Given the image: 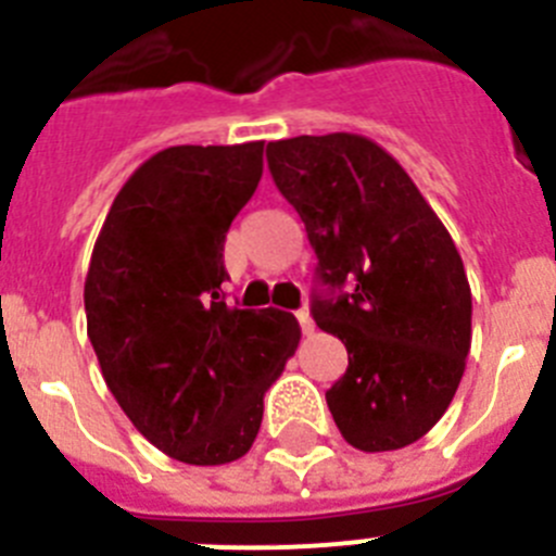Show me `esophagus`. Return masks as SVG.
I'll return each instance as SVG.
<instances>
[{
	"mask_svg": "<svg viewBox=\"0 0 556 556\" xmlns=\"http://www.w3.org/2000/svg\"><path fill=\"white\" fill-rule=\"evenodd\" d=\"M294 317H298V323H301V331L303 333H312L314 331V320H312V314H308L306 308H301V312H294Z\"/></svg>",
	"mask_w": 556,
	"mask_h": 556,
	"instance_id": "obj_1",
	"label": "esophagus"
}]
</instances>
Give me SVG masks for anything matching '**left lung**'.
Masks as SVG:
<instances>
[{
	"instance_id": "obj_1",
	"label": "left lung",
	"mask_w": 556,
	"mask_h": 556,
	"mask_svg": "<svg viewBox=\"0 0 556 556\" xmlns=\"http://www.w3.org/2000/svg\"><path fill=\"white\" fill-rule=\"evenodd\" d=\"M267 164L317 253L314 323L348 370L326 392L333 424L367 454L431 431L470 351V283L454 239L406 169L356 132L269 141Z\"/></svg>"
}]
</instances>
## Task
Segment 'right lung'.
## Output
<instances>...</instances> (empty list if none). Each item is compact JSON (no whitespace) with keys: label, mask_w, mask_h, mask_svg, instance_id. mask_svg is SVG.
Wrapping results in <instances>:
<instances>
[{"label":"right lung","mask_w":556,"mask_h":556,"mask_svg":"<svg viewBox=\"0 0 556 556\" xmlns=\"http://www.w3.org/2000/svg\"><path fill=\"white\" fill-rule=\"evenodd\" d=\"M264 141L155 152L122 186L86 275L88 339L130 424L186 465H228L301 342L278 308H230L225 233L253 198Z\"/></svg>","instance_id":"right-lung-1"}]
</instances>
